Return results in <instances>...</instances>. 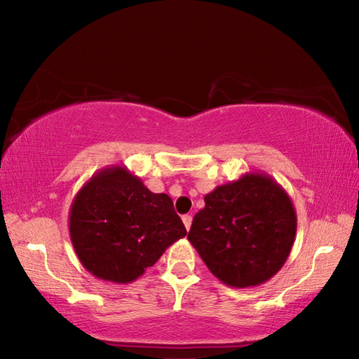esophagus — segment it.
I'll return each mask as SVG.
<instances>
[{
	"instance_id": "34e87169",
	"label": "esophagus",
	"mask_w": 359,
	"mask_h": 359,
	"mask_svg": "<svg viewBox=\"0 0 359 359\" xmlns=\"http://www.w3.org/2000/svg\"><path fill=\"white\" fill-rule=\"evenodd\" d=\"M182 220H184V225H185V228H187V231H189V228H191V222H193V217L189 216V215H187V216H184L182 217Z\"/></svg>"
}]
</instances>
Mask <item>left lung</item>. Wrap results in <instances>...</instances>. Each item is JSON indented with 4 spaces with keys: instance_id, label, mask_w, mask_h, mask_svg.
<instances>
[{
    "instance_id": "1",
    "label": "left lung",
    "mask_w": 359,
    "mask_h": 359,
    "mask_svg": "<svg viewBox=\"0 0 359 359\" xmlns=\"http://www.w3.org/2000/svg\"><path fill=\"white\" fill-rule=\"evenodd\" d=\"M188 241L208 270L234 288L261 285L285 264L296 236V211L271 175L245 172L205 196Z\"/></svg>"
}]
</instances>
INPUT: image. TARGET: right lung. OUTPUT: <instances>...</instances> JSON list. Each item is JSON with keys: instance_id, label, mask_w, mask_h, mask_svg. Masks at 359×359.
<instances>
[{"instance_id": "right-lung-1", "label": "right lung", "mask_w": 359, "mask_h": 359, "mask_svg": "<svg viewBox=\"0 0 359 359\" xmlns=\"http://www.w3.org/2000/svg\"><path fill=\"white\" fill-rule=\"evenodd\" d=\"M69 234L79 261L102 280L129 284L185 238L171 197L156 194L126 166L97 171L75 194Z\"/></svg>"}]
</instances>
